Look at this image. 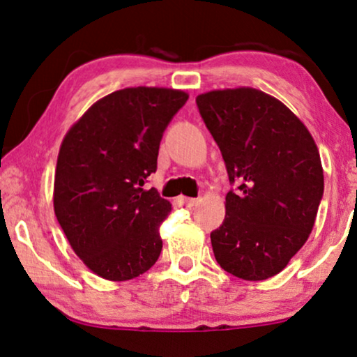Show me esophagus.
<instances>
[{
	"label": "esophagus",
	"instance_id": "obj_1",
	"mask_svg": "<svg viewBox=\"0 0 357 357\" xmlns=\"http://www.w3.org/2000/svg\"><path fill=\"white\" fill-rule=\"evenodd\" d=\"M178 203L182 204V206H187V208H192L195 204L198 203L197 198H188V197H180L178 198Z\"/></svg>",
	"mask_w": 357,
	"mask_h": 357
}]
</instances>
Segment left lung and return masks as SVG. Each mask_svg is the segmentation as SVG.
Masks as SVG:
<instances>
[{
  "label": "left lung",
  "instance_id": "8db88e82",
  "mask_svg": "<svg viewBox=\"0 0 357 357\" xmlns=\"http://www.w3.org/2000/svg\"><path fill=\"white\" fill-rule=\"evenodd\" d=\"M221 149L229 182L226 218L211 232L224 271L247 281L275 276L301 250L324 197V169L304 123L252 87L197 97Z\"/></svg>",
  "mask_w": 357,
  "mask_h": 357
}]
</instances>
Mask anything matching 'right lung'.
I'll return each instance as SVG.
<instances>
[{
	"instance_id": "add662e5",
	"label": "right lung",
	"mask_w": 357,
	"mask_h": 357,
	"mask_svg": "<svg viewBox=\"0 0 357 357\" xmlns=\"http://www.w3.org/2000/svg\"><path fill=\"white\" fill-rule=\"evenodd\" d=\"M187 99L162 87L115 91L63 139L53 190L56 219L76 255L105 280H133L158 261V227L170 203L144 183L158 169L165 128Z\"/></svg>"
}]
</instances>
